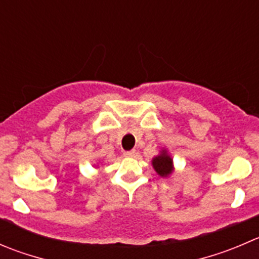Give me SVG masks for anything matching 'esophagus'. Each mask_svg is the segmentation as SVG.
<instances>
[{"instance_id": "1", "label": "esophagus", "mask_w": 259, "mask_h": 259, "mask_svg": "<svg viewBox=\"0 0 259 259\" xmlns=\"http://www.w3.org/2000/svg\"><path fill=\"white\" fill-rule=\"evenodd\" d=\"M124 155L127 158H137L138 155H139V153H138L135 149H133V150H126V152H124Z\"/></svg>"}]
</instances>
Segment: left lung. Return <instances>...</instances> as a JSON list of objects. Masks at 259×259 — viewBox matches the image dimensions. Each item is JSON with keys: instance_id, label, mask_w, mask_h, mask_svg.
Masks as SVG:
<instances>
[{"instance_id": "8db88e82", "label": "left lung", "mask_w": 259, "mask_h": 259, "mask_svg": "<svg viewBox=\"0 0 259 259\" xmlns=\"http://www.w3.org/2000/svg\"><path fill=\"white\" fill-rule=\"evenodd\" d=\"M152 165L158 176L163 178H167L175 172V165H173L172 155L168 153L165 148H162L159 154L152 158Z\"/></svg>"}]
</instances>
